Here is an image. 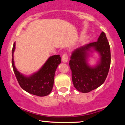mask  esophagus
Wrapping results in <instances>:
<instances>
[{
	"label": "esophagus",
	"instance_id": "34e87169",
	"mask_svg": "<svg viewBox=\"0 0 125 125\" xmlns=\"http://www.w3.org/2000/svg\"><path fill=\"white\" fill-rule=\"evenodd\" d=\"M62 61L63 62H67L68 61V55L67 54H64L62 56Z\"/></svg>",
	"mask_w": 125,
	"mask_h": 125
}]
</instances>
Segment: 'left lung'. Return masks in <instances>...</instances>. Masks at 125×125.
<instances>
[{
  "instance_id": "obj_1",
  "label": "left lung",
  "mask_w": 125,
  "mask_h": 125,
  "mask_svg": "<svg viewBox=\"0 0 125 125\" xmlns=\"http://www.w3.org/2000/svg\"><path fill=\"white\" fill-rule=\"evenodd\" d=\"M99 54L97 64L91 66L87 62L90 52ZM70 67L72 80L78 91L87 93L103 84L111 65V49L105 33L102 31L97 42H91L77 48L72 52Z\"/></svg>"
}]
</instances>
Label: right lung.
Listing matches in <instances>:
<instances>
[{
  "mask_svg": "<svg viewBox=\"0 0 125 125\" xmlns=\"http://www.w3.org/2000/svg\"><path fill=\"white\" fill-rule=\"evenodd\" d=\"M15 48L14 42L12 49L11 63L16 77L21 88L29 94L39 96H44L50 94L53 87L55 71L61 63L60 55L50 57L39 71L29 76H26L17 71L14 65L13 54Z\"/></svg>",
  "mask_w": 125,
  "mask_h": 125,
  "instance_id": "right-lung-1",
  "label": "right lung"
}]
</instances>
